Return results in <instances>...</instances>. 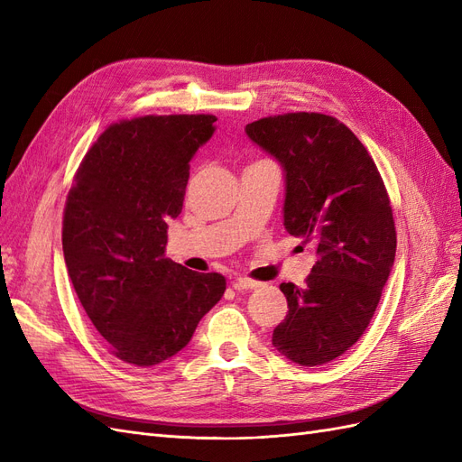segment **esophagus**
<instances>
[{"instance_id":"1","label":"esophagus","mask_w":462,"mask_h":462,"mask_svg":"<svg viewBox=\"0 0 462 462\" xmlns=\"http://www.w3.org/2000/svg\"><path fill=\"white\" fill-rule=\"evenodd\" d=\"M258 285L260 283L254 282V279H250V277H236L235 282H233V287L236 291H250V289H256Z\"/></svg>"}]
</instances>
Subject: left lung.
Returning a JSON list of instances; mask_svg holds the SVG:
<instances>
[{"mask_svg":"<svg viewBox=\"0 0 462 462\" xmlns=\"http://www.w3.org/2000/svg\"><path fill=\"white\" fill-rule=\"evenodd\" d=\"M245 133L283 167V226L318 254L304 287L279 285L289 312L272 343L300 366L326 365L365 333L393 268L385 185L368 150L331 116L263 117Z\"/></svg>","mask_w":462,"mask_h":462,"instance_id":"left-lung-1","label":"left lung"}]
</instances>
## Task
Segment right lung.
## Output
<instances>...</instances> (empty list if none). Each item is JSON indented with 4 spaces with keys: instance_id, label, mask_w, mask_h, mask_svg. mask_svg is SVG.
I'll return each mask as SVG.
<instances>
[{
    "instance_id": "add662e5",
    "label": "right lung",
    "mask_w": 462,
    "mask_h": 462,
    "mask_svg": "<svg viewBox=\"0 0 462 462\" xmlns=\"http://www.w3.org/2000/svg\"><path fill=\"white\" fill-rule=\"evenodd\" d=\"M214 116H146L106 129L69 190L63 256L77 297L111 353L134 366L171 358L226 292L221 273L165 258L190 160Z\"/></svg>"
}]
</instances>
